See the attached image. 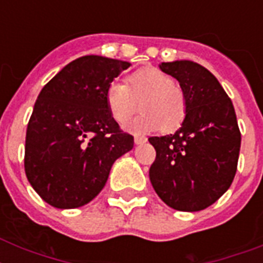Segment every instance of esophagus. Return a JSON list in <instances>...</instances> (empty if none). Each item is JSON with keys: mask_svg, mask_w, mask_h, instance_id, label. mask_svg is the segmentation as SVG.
<instances>
[{"mask_svg": "<svg viewBox=\"0 0 263 263\" xmlns=\"http://www.w3.org/2000/svg\"><path fill=\"white\" fill-rule=\"evenodd\" d=\"M135 144H143V143H146V142H147V138H146V136H135Z\"/></svg>", "mask_w": 263, "mask_h": 263, "instance_id": "1", "label": "esophagus"}]
</instances>
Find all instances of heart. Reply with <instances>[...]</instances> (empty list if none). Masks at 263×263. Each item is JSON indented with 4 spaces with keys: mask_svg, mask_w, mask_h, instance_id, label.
I'll list each match as a JSON object with an SVG mask.
<instances>
[{
    "mask_svg": "<svg viewBox=\"0 0 263 263\" xmlns=\"http://www.w3.org/2000/svg\"><path fill=\"white\" fill-rule=\"evenodd\" d=\"M140 113L125 125L134 134H147L162 128L175 131L187 116V99L175 86L171 76L153 67L142 68L127 78V84L113 80L105 90V102L110 116L119 124L125 123L138 109Z\"/></svg>",
    "mask_w": 263,
    "mask_h": 263,
    "instance_id": "1",
    "label": "heart"
}]
</instances>
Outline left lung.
<instances>
[{
    "label": "left lung",
    "mask_w": 263,
    "mask_h": 263,
    "mask_svg": "<svg viewBox=\"0 0 263 263\" xmlns=\"http://www.w3.org/2000/svg\"><path fill=\"white\" fill-rule=\"evenodd\" d=\"M160 68L180 83L187 116L173 135L148 138L157 153L150 181L169 208L199 212L220 199L236 175V113L216 76L199 64L173 61Z\"/></svg>",
    "instance_id": "left-lung-1"
}]
</instances>
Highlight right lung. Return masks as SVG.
<instances>
[{
  "instance_id": "add662e5",
  "label": "right lung",
  "mask_w": 263,
  "mask_h": 263,
  "mask_svg": "<svg viewBox=\"0 0 263 263\" xmlns=\"http://www.w3.org/2000/svg\"><path fill=\"white\" fill-rule=\"evenodd\" d=\"M131 64L84 55L39 92L27 125L24 171L46 203L84 206L105 187L113 162L134 147L107 110L105 90Z\"/></svg>"
}]
</instances>
